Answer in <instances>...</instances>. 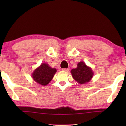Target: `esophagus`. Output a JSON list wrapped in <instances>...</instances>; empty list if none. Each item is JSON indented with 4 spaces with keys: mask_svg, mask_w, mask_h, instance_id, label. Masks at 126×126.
Here are the masks:
<instances>
[{
    "mask_svg": "<svg viewBox=\"0 0 126 126\" xmlns=\"http://www.w3.org/2000/svg\"><path fill=\"white\" fill-rule=\"evenodd\" d=\"M62 70H63V71H64V72H68L69 70V68H63V69H62Z\"/></svg>",
    "mask_w": 126,
    "mask_h": 126,
    "instance_id": "esophagus-1",
    "label": "esophagus"
}]
</instances>
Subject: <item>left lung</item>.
<instances>
[{
  "label": "left lung",
  "mask_w": 126,
  "mask_h": 126,
  "mask_svg": "<svg viewBox=\"0 0 126 126\" xmlns=\"http://www.w3.org/2000/svg\"><path fill=\"white\" fill-rule=\"evenodd\" d=\"M73 79L80 84L89 82L93 77V72L91 68L87 66L83 62H80L77 67L71 70Z\"/></svg>",
  "instance_id": "obj_1"
}]
</instances>
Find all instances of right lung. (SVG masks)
<instances>
[{"instance_id": "obj_1", "label": "right lung", "mask_w": 126, "mask_h": 126, "mask_svg": "<svg viewBox=\"0 0 126 126\" xmlns=\"http://www.w3.org/2000/svg\"><path fill=\"white\" fill-rule=\"evenodd\" d=\"M57 70L51 68L47 63H43L34 70L32 77L34 80L42 85H46L52 80Z\"/></svg>"}]
</instances>
